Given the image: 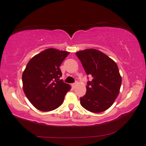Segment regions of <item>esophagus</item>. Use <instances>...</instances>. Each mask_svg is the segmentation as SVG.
<instances>
[{
  "mask_svg": "<svg viewBox=\"0 0 146 146\" xmlns=\"http://www.w3.org/2000/svg\"><path fill=\"white\" fill-rule=\"evenodd\" d=\"M76 84H77V82H76L75 83H72V87L73 88H74V87H76Z\"/></svg>",
  "mask_w": 146,
  "mask_h": 146,
  "instance_id": "obj_1",
  "label": "esophagus"
}]
</instances>
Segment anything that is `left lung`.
I'll use <instances>...</instances> for the list:
<instances>
[{
    "label": "left lung",
    "instance_id": "left-lung-1",
    "mask_svg": "<svg viewBox=\"0 0 146 146\" xmlns=\"http://www.w3.org/2000/svg\"><path fill=\"white\" fill-rule=\"evenodd\" d=\"M86 74L92 77L88 81L87 92L80 98L86 110L98 113L108 109L118 96L121 78L113 59L96 49H87L76 53Z\"/></svg>",
    "mask_w": 146,
    "mask_h": 146
}]
</instances>
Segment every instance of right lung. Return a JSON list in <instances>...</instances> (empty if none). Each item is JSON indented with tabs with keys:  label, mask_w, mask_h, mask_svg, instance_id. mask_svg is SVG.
<instances>
[{
	"label": "right lung",
	"mask_w": 146,
	"mask_h": 146,
	"mask_svg": "<svg viewBox=\"0 0 146 146\" xmlns=\"http://www.w3.org/2000/svg\"><path fill=\"white\" fill-rule=\"evenodd\" d=\"M69 52L48 48L33 57L23 73V90L33 106L50 111L61 106L70 86L59 80V66Z\"/></svg>",
	"instance_id": "1"
}]
</instances>
